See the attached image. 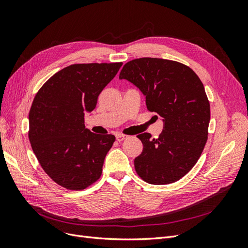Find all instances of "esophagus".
I'll use <instances>...</instances> for the list:
<instances>
[{"label": "esophagus", "mask_w": 248, "mask_h": 248, "mask_svg": "<svg viewBox=\"0 0 248 248\" xmlns=\"http://www.w3.org/2000/svg\"><path fill=\"white\" fill-rule=\"evenodd\" d=\"M116 139H117L118 141H122V140H124L125 139H127V136H125V134H117Z\"/></svg>", "instance_id": "1"}]
</instances>
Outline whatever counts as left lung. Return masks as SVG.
Listing matches in <instances>:
<instances>
[{
	"instance_id": "8db88e82",
	"label": "left lung",
	"mask_w": 248,
	"mask_h": 248,
	"mask_svg": "<svg viewBox=\"0 0 248 248\" xmlns=\"http://www.w3.org/2000/svg\"><path fill=\"white\" fill-rule=\"evenodd\" d=\"M119 78L136 86L163 122L158 139L138 136L144 146L134 159L138 175L154 185L178 181L197 163L208 139L210 104L202 82L188 66L157 58L126 63Z\"/></svg>"
}]
</instances>
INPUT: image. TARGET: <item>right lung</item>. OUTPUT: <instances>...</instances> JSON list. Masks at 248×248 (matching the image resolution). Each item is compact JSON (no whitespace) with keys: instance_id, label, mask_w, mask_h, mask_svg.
Instances as JSON below:
<instances>
[{"instance_id":"add662e5","label":"right lung","mask_w":248,"mask_h":248,"mask_svg":"<svg viewBox=\"0 0 248 248\" xmlns=\"http://www.w3.org/2000/svg\"><path fill=\"white\" fill-rule=\"evenodd\" d=\"M122 63L73 64L54 74L36 94L29 114V139L44 171L67 189L80 190L99 179L116 140L85 126L102 90Z\"/></svg>"}]
</instances>
